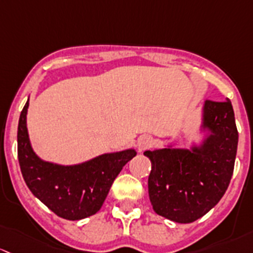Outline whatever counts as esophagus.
Masks as SVG:
<instances>
[{"instance_id": "esophagus-1", "label": "esophagus", "mask_w": 253, "mask_h": 253, "mask_svg": "<svg viewBox=\"0 0 253 253\" xmlns=\"http://www.w3.org/2000/svg\"><path fill=\"white\" fill-rule=\"evenodd\" d=\"M152 145H153V139L150 136V135H141V136L137 139V150H139L140 152L147 150V148H150Z\"/></svg>"}]
</instances>
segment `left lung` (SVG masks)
Wrapping results in <instances>:
<instances>
[{"instance_id": "obj_1", "label": "left lung", "mask_w": 253, "mask_h": 253, "mask_svg": "<svg viewBox=\"0 0 253 253\" xmlns=\"http://www.w3.org/2000/svg\"><path fill=\"white\" fill-rule=\"evenodd\" d=\"M200 147L146 151L152 163L148 195L157 214L176 223H192L219 202L230 183L239 134L230 101L207 100Z\"/></svg>"}]
</instances>
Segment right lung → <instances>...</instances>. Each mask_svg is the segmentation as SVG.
<instances>
[{
  "mask_svg": "<svg viewBox=\"0 0 253 253\" xmlns=\"http://www.w3.org/2000/svg\"><path fill=\"white\" fill-rule=\"evenodd\" d=\"M29 100L18 124V160L25 184L58 217L79 220L100 211L123 167L135 150L106 153L77 166H59L40 160L31 148L27 129Z\"/></svg>",
  "mask_w": 253,
  "mask_h": 253,
  "instance_id": "obj_1",
  "label": "right lung"
}]
</instances>
